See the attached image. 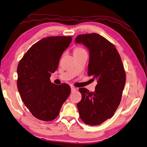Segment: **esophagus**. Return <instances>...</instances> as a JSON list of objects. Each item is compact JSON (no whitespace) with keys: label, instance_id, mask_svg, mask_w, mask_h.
Returning a JSON list of instances; mask_svg holds the SVG:
<instances>
[{"label":"esophagus","instance_id":"1","mask_svg":"<svg viewBox=\"0 0 147 147\" xmlns=\"http://www.w3.org/2000/svg\"><path fill=\"white\" fill-rule=\"evenodd\" d=\"M71 92H75L76 90V88L74 86H71Z\"/></svg>","mask_w":147,"mask_h":147}]
</instances>
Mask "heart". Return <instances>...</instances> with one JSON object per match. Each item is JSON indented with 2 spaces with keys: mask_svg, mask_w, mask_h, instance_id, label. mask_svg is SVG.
Returning <instances> with one entry per match:
<instances>
[{
  "mask_svg": "<svg viewBox=\"0 0 147 147\" xmlns=\"http://www.w3.org/2000/svg\"><path fill=\"white\" fill-rule=\"evenodd\" d=\"M85 51L82 48H76L75 50H74V52H84Z\"/></svg>",
  "mask_w": 147,
  "mask_h": 147,
  "instance_id": "heart-1",
  "label": "heart"
}]
</instances>
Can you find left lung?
Wrapping results in <instances>:
<instances>
[{
  "label": "left lung",
  "instance_id": "8db88e82",
  "mask_svg": "<svg viewBox=\"0 0 147 147\" xmlns=\"http://www.w3.org/2000/svg\"><path fill=\"white\" fill-rule=\"evenodd\" d=\"M75 42L89 51L88 74L97 82L94 92L79 91L82 98L77 104L80 118L90 126L99 125L111 118L120 104L126 74L120 55L113 44L96 33L80 35Z\"/></svg>",
  "mask_w": 147,
  "mask_h": 147
}]
</instances>
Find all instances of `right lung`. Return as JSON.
Returning a JSON list of instances; mask_svg holds the SVG:
<instances>
[{
	"label": "right lung",
	"mask_w": 147,
	"mask_h": 147,
	"mask_svg": "<svg viewBox=\"0 0 147 147\" xmlns=\"http://www.w3.org/2000/svg\"><path fill=\"white\" fill-rule=\"evenodd\" d=\"M71 36H51L37 42L18 65L17 86L24 104L34 117L51 121L57 117L71 92L65 83L56 85L50 78L57 69Z\"/></svg>",
	"instance_id": "obj_1"
}]
</instances>
